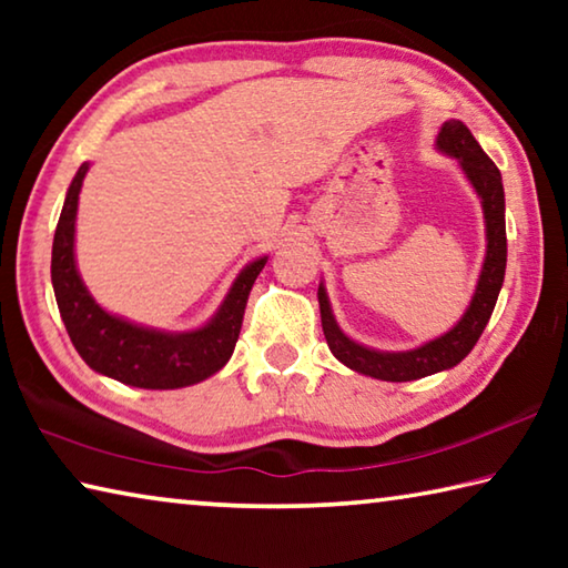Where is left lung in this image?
Instances as JSON below:
<instances>
[{
  "label": "left lung",
  "instance_id": "8db88e82",
  "mask_svg": "<svg viewBox=\"0 0 568 568\" xmlns=\"http://www.w3.org/2000/svg\"><path fill=\"white\" fill-rule=\"evenodd\" d=\"M436 150L458 162L460 172L470 182V187L476 190L480 210H484L486 255L478 273L476 291L466 313L460 315V321L444 335L420 343L410 351H378L348 338L341 331V325L333 315L328 293H325V285L321 283L318 303L325 341H328V348L335 358L343 365H348L351 371L361 373V376L403 383L454 368V365H458L474 351L488 318H491L498 293H501L506 275V200L501 172H498L491 158L480 150L476 138L460 120H448L440 124Z\"/></svg>",
  "mask_w": 568,
  "mask_h": 568
}]
</instances>
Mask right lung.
<instances>
[{
	"label": "right lung",
	"instance_id": "obj_1",
	"mask_svg": "<svg viewBox=\"0 0 568 568\" xmlns=\"http://www.w3.org/2000/svg\"><path fill=\"white\" fill-rule=\"evenodd\" d=\"M88 170L90 162H82L67 187L52 243V287L77 353L94 373L134 388L172 390L215 376L235 351L250 287L265 267L267 255L255 257L237 273L225 301L200 328L160 331L104 311L84 285L74 257L77 205Z\"/></svg>",
	"mask_w": 568,
	"mask_h": 568
}]
</instances>
